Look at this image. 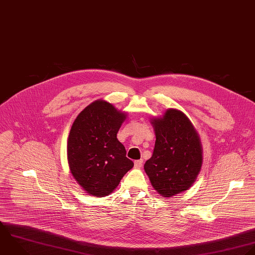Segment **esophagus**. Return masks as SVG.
Listing matches in <instances>:
<instances>
[{
    "instance_id": "esophagus-1",
    "label": "esophagus",
    "mask_w": 255,
    "mask_h": 255,
    "mask_svg": "<svg viewBox=\"0 0 255 255\" xmlns=\"http://www.w3.org/2000/svg\"><path fill=\"white\" fill-rule=\"evenodd\" d=\"M142 164H143V160L142 159L141 160H137V161L134 162V167L136 169H140L142 167Z\"/></svg>"
}]
</instances>
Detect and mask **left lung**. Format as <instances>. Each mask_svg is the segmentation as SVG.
<instances>
[{
  "label": "left lung",
  "mask_w": 255,
  "mask_h": 255,
  "mask_svg": "<svg viewBox=\"0 0 255 255\" xmlns=\"http://www.w3.org/2000/svg\"><path fill=\"white\" fill-rule=\"evenodd\" d=\"M152 124L156 142L144 169L154 189L171 198L196 181L203 162L201 141L189 118L177 109L167 110Z\"/></svg>",
  "instance_id": "obj_1"
}]
</instances>
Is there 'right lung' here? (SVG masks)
Masks as SVG:
<instances>
[{
  "instance_id": "1",
  "label": "right lung",
  "mask_w": 255,
  "mask_h": 255,
  "mask_svg": "<svg viewBox=\"0 0 255 255\" xmlns=\"http://www.w3.org/2000/svg\"><path fill=\"white\" fill-rule=\"evenodd\" d=\"M126 115L103 100L85 107L74 120L67 141L71 174L88 194L108 196L134 163L117 133Z\"/></svg>"
}]
</instances>
